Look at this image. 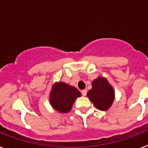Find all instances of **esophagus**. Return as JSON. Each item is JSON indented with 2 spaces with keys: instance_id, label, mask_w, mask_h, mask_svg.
Instances as JSON below:
<instances>
[{
  "instance_id": "esophagus-1",
  "label": "esophagus",
  "mask_w": 148,
  "mask_h": 148,
  "mask_svg": "<svg viewBox=\"0 0 148 148\" xmlns=\"http://www.w3.org/2000/svg\"><path fill=\"white\" fill-rule=\"evenodd\" d=\"M86 92H87V90H86V89H83L81 91L82 95H84V96H86Z\"/></svg>"
}]
</instances>
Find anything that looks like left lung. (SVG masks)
Returning <instances> with one entry per match:
<instances>
[{"instance_id": "8db88e82", "label": "left lung", "mask_w": 148, "mask_h": 148, "mask_svg": "<svg viewBox=\"0 0 148 148\" xmlns=\"http://www.w3.org/2000/svg\"><path fill=\"white\" fill-rule=\"evenodd\" d=\"M92 87L87 96L99 110H107L114 100V90L107 79L99 77L92 83Z\"/></svg>"}]
</instances>
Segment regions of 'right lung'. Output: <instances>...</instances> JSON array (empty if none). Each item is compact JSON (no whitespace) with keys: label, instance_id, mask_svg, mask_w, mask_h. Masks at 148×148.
<instances>
[{"label":"right lung","instance_id":"add662e5","mask_svg":"<svg viewBox=\"0 0 148 148\" xmlns=\"http://www.w3.org/2000/svg\"><path fill=\"white\" fill-rule=\"evenodd\" d=\"M81 96L77 89L68 84L59 82L53 85L49 95V101L53 108L60 113H68L77 98Z\"/></svg>","mask_w":148,"mask_h":148}]
</instances>
